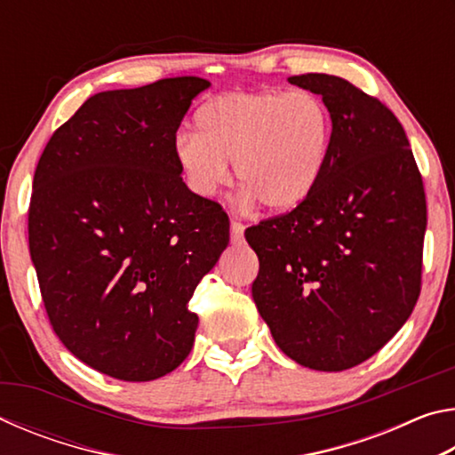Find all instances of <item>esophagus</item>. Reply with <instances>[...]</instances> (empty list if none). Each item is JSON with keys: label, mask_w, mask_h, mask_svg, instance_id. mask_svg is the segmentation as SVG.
<instances>
[{"label": "esophagus", "mask_w": 455, "mask_h": 455, "mask_svg": "<svg viewBox=\"0 0 455 455\" xmlns=\"http://www.w3.org/2000/svg\"><path fill=\"white\" fill-rule=\"evenodd\" d=\"M243 235H244V225L238 220H230V241L233 243H241L243 241Z\"/></svg>", "instance_id": "obj_1"}]
</instances>
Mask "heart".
Instances as JSON below:
<instances>
[{
	"label": "heart",
	"instance_id": "b5f03b06",
	"mask_svg": "<svg viewBox=\"0 0 455 455\" xmlns=\"http://www.w3.org/2000/svg\"><path fill=\"white\" fill-rule=\"evenodd\" d=\"M196 130L174 140V160L192 195H217L235 163L244 200L279 214L313 195L333 140L327 106L307 90L228 92L200 108Z\"/></svg>",
	"mask_w": 455,
	"mask_h": 455
}]
</instances>
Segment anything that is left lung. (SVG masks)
Returning a JSON list of instances; mask_svg holds the SVG:
<instances>
[{
	"label": "left lung",
	"instance_id": "1",
	"mask_svg": "<svg viewBox=\"0 0 455 455\" xmlns=\"http://www.w3.org/2000/svg\"><path fill=\"white\" fill-rule=\"evenodd\" d=\"M289 82L323 98L333 140L313 195L244 230L259 257L252 299L284 355L343 371L375 355L418 303L426 192L387 106L337 76Z\"/></svg>",
	"mask_w": 455,
	"mask_h": 455
}]
</instances>
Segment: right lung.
I'll return each mask as SVG.
<instances>
[{
  "label": "right lung",
  "instance_id": "right-lung-1",
  "mask_svg": "<svg viewBox=\"0 0 455 455\" xmlns=\"http://www.w3.org/2000/svg\"><path fill=\"white\" fill-rule=\"evenodd\" d=\"M195 76L88 98L37 163L29 255L53 331L82 363L152 381L188 357V301L228 244L220 204L192 195L174 160Z\"/></svg>",
  "mask_w": 455,
  "mask_h": 455
}]
</instances>
